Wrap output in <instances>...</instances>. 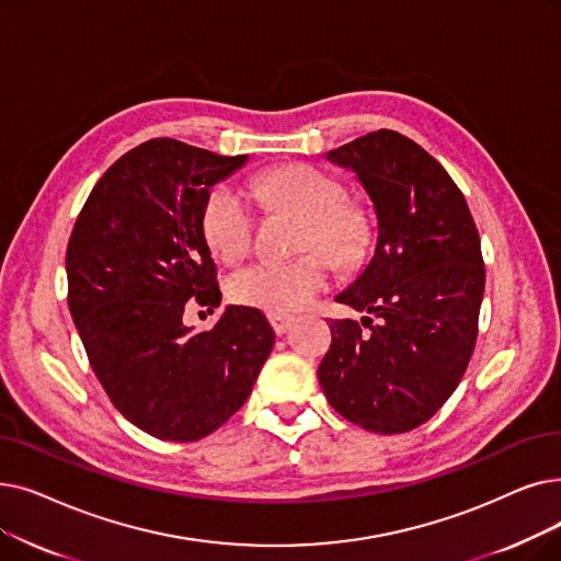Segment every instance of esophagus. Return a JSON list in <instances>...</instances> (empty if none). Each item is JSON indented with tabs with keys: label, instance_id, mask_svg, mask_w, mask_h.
Here are the masks:
<instances>
[{
	"label": "esophagus",
	"instance_id": "esophagus-1",
	"mask_svg": "<svg viewBox=\"0 0 561 561\" xmlns=\"http://www.w3.org/2000/svg\"><path fill=\"white\" fill-rule=\"evenodd\" d=\"M267 319H271V325H273V330H275V334H284L290 325H294V316H282V313H271L267 316Z\"/></svg>",
	"mask_w": 561,
	"mask_h": 561
}]
</instances>
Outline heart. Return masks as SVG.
<instances>
[{"label":"heart","mask_w":561,"mask_h":561,"mask_svg":"<svg viewBox=\"0 0 561 561\" xmlns=\"http://www.w3.org/2000/svg\"><path fill=\"white\" fill-rule=\"evenodd\" d=\"M254 197L271 208L296 213L307 222L296 261H256L240 267L227 284L229 298L265 313H290L307 307L332 282V259L355 265L371 242V220L364 208L344 202V187L309 164H286L250 183ZM202 229L215 256L236 261L252 245L254 210L250 199L231 185H217L204 206ZM323 249L327 254L319 253Z\"/></svg>","instance_id":"obj_1"}]
</instances>
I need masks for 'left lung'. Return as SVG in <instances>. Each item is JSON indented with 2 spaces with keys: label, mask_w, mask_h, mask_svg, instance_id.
Segmentation results:
<instances>
[{
  "label": "left lung",
  "mask_w": 561,
  "mask_h": 561,
  "mask_svg": "<svg viewBox=\"0 0 561 561\" xmlns=\"http://www.w3.org/2000/svg\"><path fill=\"white\" fill-rule=\"evenodd\" d=\"M325 158L351 169L376 210L371 261L336 302L376 316L332 321L319 380L330 405L374 433L428 422L474 351L485 271L466 197L420 144L378 130Z\"/></svg>",
  "instance_id": "8db88e82"
}]
</instances>
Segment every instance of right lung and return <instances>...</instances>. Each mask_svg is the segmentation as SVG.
<instances>
[{
	"mask_svg": "<svg viewBox=\"0 0 561 561\" xmlns=\"http://www.w3.org/2000/svg\"><path fill=\"white\" fill-rule=\"evenodd\" d=\"M248 156L151 139L95 183L66 250L68 307L114 408L160 440L194 443L248 401L275 332L252 307L229 305L192 332L187 300H222L202 215L210 187Z\"/></svg>",
	"mask_w": 561,
	"mask_h": 561,
	"instance_id": "add662e5",
	"label": "right lung"
}]
</instances>
